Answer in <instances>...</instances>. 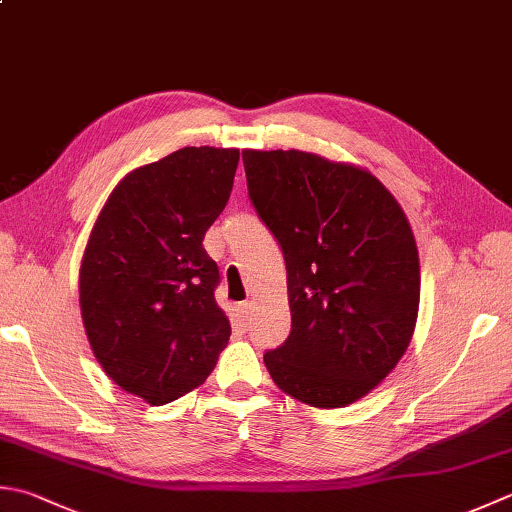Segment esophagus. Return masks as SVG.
<instances>
[{
	"label": "esophagus",
	"instance_id": "esophagus-1",
	"mask_svg": "<svg viewBox=\"0 0 512 512\" xmlns=\"http://www.w3.org/2000/svg\"><path fill=\"white\" fill-rule=\"evenodd\" d=\"M237 313H239V317H242V324L248 326L250 319H253V304L242 302V304L237 306Z\"/></svg>",
	"mask_w": 512,
	"mask_h": 512
}]
</instances>
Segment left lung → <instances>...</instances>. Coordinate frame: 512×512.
Masks as SVG:
<instances>
[{
    "mask_svg": "<svg viewBox=\"0 0 512 512\" xmlns=\"http://www.w3.org/2000/svg\"><path fill=\"white\" fill-rule=\"evenodd\" d=\"M248 197L282 246L290 335L264 364L286 395L342 408L368 395L413 339L419 255L397 199L368 170L244 150Z\"/></svg>",
    "mask_w": 512,
    "mask_h": 512,
    "instance_id": "1",
    "label": "left lung"
}]
</instances>
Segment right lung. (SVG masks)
<instances>
[{
	"label": "right lung",
	"instance_id": "1",
	"mask_svg": "<svg viewBox=\"0 0 512 512\" xmlns=\"http://www.w3.org/2000/svg\"><path fill=\"white\" fill-rule=\"evenodd\" d=\"M237 162V148L186 146L135 168L86 244L79 306L90 348L119 388L153 406L202 386L228 344L219 268L202 242Z\"/></svg>",
	"mask_w": 512,
	"mask_h": 512
}]
</instances>
